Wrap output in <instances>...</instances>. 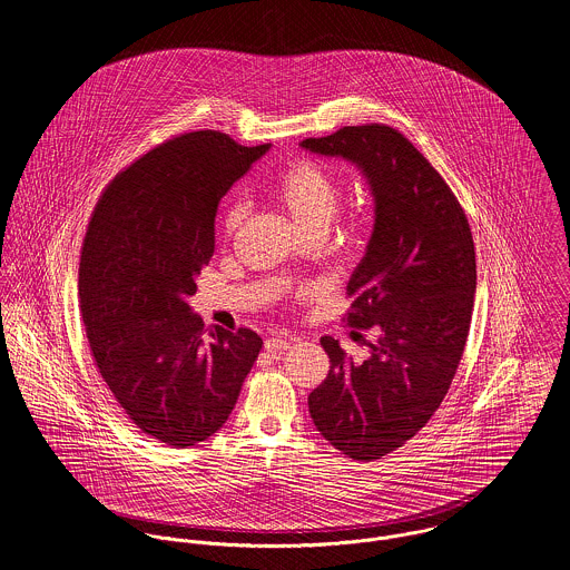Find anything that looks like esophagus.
I'll list each match as a JSON object with an SVG mask.
<instances>
[{"label": "esophagus", "mask_w": 570, "mask_h": 570, "mask_svg": "<svg viewBox=\"0 0 570 570\" xmlns=\"http://www.w3.org/2000/svg\"><path fill=\"white\" fill-rule=\"evenodd\" d=\"M289 337L287 335H283V333H278V335H272V337H267L265 340V351H269V353H274V355H281V353H285L287 348H289Z\"/></svg>", "instance_id": "obj_1"}]
</instances>
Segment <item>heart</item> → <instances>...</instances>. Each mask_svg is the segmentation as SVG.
Returning <instances> with one entry per match:
<instances>
[{
    "instance_id": "obj_1",
    "label": "heart",
    "mask_w": 570,
    "mask_h": 570,
    "mask_svg": "<svg viewBox=\"0 0 570 570\" xmlns=\"http://www.w3.org/2000/svg\"><path fill=\"white\" fill-rule=\"evenodd\" d=\"M274 202L305 233H325L344 199V181L337 173L314 160L292 164L272 186ZM244 202H230L222 213V233L233 239L244 226Z\"/></svg>"
}]
</instances>
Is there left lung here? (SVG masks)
I'll list each match as a JSON object with an SVG mask.
<instances>
[{"label":"left lung","instance_id":"obj_1","mask_svg":"<svg viewBox=\"0 0 570 570\" xmlns=\"http://www.w3.org/2000/svg\"><path fill=\"white\" fill-rule=\"evenodd\" d=\"M301 147L355 164L375 199L344 323L373 328L377 342L357 364L337 340H321L331 366L309 414L335 450L377 461L410 441L450 391L474 309V239L452 188L397 129L342 127Z\"/></svg>","mask_w":570,"mask_h":570}]
</instances>
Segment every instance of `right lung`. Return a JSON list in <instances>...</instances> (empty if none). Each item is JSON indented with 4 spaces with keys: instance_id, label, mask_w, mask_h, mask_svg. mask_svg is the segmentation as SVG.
I'll return each mask as SVG.
<instances>
[{
    "instance_id": "right-lung-1",
    "label": "right lung",
    "mask_w": 570,
    "mask_h": 570,
    "mask_svg": "<svg viewBox=\"0 0 570 570\" xmlns=\"http://www.w3.org/2000/svg\"><path fill=\"white\" fill-rule=\"evenodd\" d=\"M267 149L213 129L173 136L107 184L87 224L79 298L94 362L136 428L173 448L228 421L263 346L245 326L204 328L186 298L213 258L222 197Z\"/></svg>"
}]
</instances>
